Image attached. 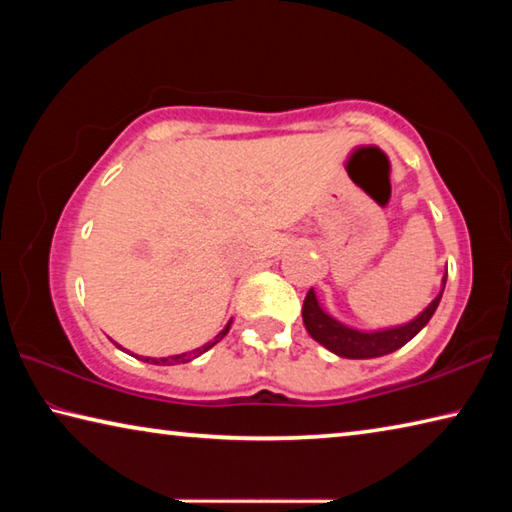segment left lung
Masks as SVG:
<instances>
[{
  "label": "left lung",
  "mask_w": 512,
  "mask_h": 512,
  "mask_svg": "<svg viewBox=\"0 0 512 512\" xmlns=\"http://www.w3.org/2000/svg\"><path fill=\"white\" fill-rule=\"evenodd\" d=\"M445 282L447 275L443 277V289ZM443 289H440L438 296L431 300V305L424 309L418 318H413L411 323L400 327L377 329V332H361V329L339 323V320L329 316L327 311L320 307L314 289H309L305 305H302V320H305V327L311 334V339L318 341L329 352L339 354L343 359H375L400 350L402 345L409 343L413 336L429 323L433 311L438 309L440 298H443Z\"/></svg>",
  "instance_id": "8db88e82"
}]
</instances>
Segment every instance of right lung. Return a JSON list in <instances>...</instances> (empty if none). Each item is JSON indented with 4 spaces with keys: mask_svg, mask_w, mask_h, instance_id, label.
Masks as SVG:
<instances>
[{
    "mask_svg": "<svg viewBox=\"0 0 512 512\" xmlns=\"http://www.w3.org/2000/svg\"><path fill=\"white\" fill-rule=\"evenodd\" d=\"M230 325H232V320L228 325H225L219 334L214 336V339L210 341V343H205V345H201V348H196V350H192V352H183V354H173V357H162V359H153V357H142V361H146V363H155V366H176V363H187V361H192V359H196V357H201L203 352H207L210 348H214L216 343H219L225 334H228V329H230ZM117 345V343H115ZM119 350H124L121 348V345H117ZM126 352V350H124ZM135 357V354H133ZM140 359V357H137Z\"/></svg>",
    "mask_w": 512,
    "mask_h": 512,
    "instance_id": "right-lung-1",
    "label": "right lung"
}]
</instances>
